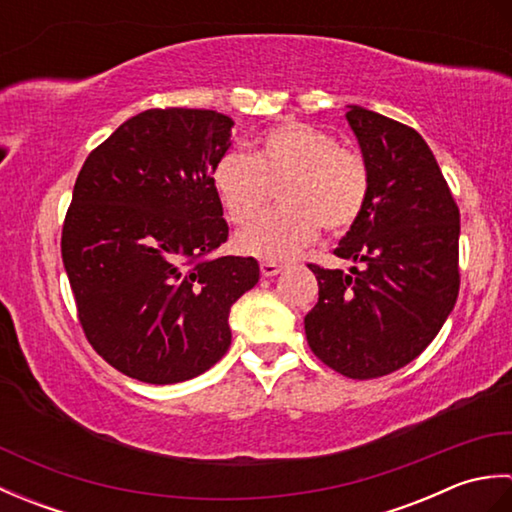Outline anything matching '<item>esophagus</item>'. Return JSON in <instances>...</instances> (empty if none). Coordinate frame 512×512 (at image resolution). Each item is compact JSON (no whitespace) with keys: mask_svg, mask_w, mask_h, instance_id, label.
Wrapping results in <instances>:
<instances>
[{"mask_svg":"<svg viewBox=\"0 0 512 512\" xmlns=\"http://www.w3.org/2000/svg\"><path fill=\"white\" fill-rule=\"evenodd\" d=\"M259 270H262V277H273L284 270V266L277 262H259Z\"/></svg>","mask_w":512,"mask_h":512,"instance_id":"34e87169","label":"esophagus"}]
</instances>
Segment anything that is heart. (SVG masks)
<instances>
[{
    "mask_svg": "<svg viewBox=\"0 0 512 512\" xmlns=\"http://www.w3.org/2000/svg\"><path fill=\"white\" fill-rule=\"evenodd\" d=\"M286 181L285 204L248 223L235 235L239 253L279 262L297 255L323 228L347 233L361 220L372 176L356 149L339 143L317 125L288 121L259 138L253 156L226 151L217 158L211 182L226 217L244 224L265 203L269 187Z\"/></svg>",
    "mask_w": 512,
    "mask_h": 512,
    "instance_id": "obj_1",
    "label": "heart"
}]
</instances>
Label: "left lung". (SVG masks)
<instances>
[{"instance_id":"obj_1","label":"left lung","mask_w":512,"mask_h":512,"mask_svg":"<svg viewBox=\"0 0 512 512\" xmlns=\"http://www.w3.org/2000/svg\"><path fill=\"white\" fill-rule=\"evenodd\" d=\"M367 160L365 211L334 248L363 264L350 273L319 264V301L306 323L321 363L347 378H380L424 352L460 290V209L416 129L352 105L347 112Z\"/></svg>"}]
</instances>
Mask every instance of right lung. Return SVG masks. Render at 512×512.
Here are the masks:
<instances>
[{
  "mask_svg": "<svg viewBox=\"0 0 512 512\" xmlns=\"http://www.w3.org/2000/svg\"><path fill=\"white\" fill-rule=\"evenodd\" d=\"M233 121L154 107L90 151L74 182L61 257L94 352L129 378L173 385L231 345L228 312L259 281L228 239L211 173Z\"/></svg>",
  "mask_w": 512,
  "mask_h": 512,
  "instance_id": "1",
  "label": "right lung"
}]
</instances>
